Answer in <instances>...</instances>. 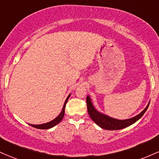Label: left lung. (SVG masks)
I'll return each mask as SVG.
<instances>
[{"instance_id": "1", "label": "left lung", "mask_w": 159, "mask_h": 159, "mask_svg": "<svg viewBox=\"0 0 159 159\" xmlns=\"http://www.w3.org/2000/svg\"><path fill=\"white\" fill-rule=\"evenodd\" d=\"M87 106H88L89 116L98 126L102 129H106V130H116L127 128V127L133 125L136 121H138L139 118L143 116L146 111L147 110L148 107L149 106V102L148 103L147 106L145 108L144 110H143L139 114L135 117H133V118L125 120L116 119V118H111V117L106 116V115L99 112L95 109L89 96L87 97Z\"/></svg>"}]
</instances>
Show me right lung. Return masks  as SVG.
Returning a JSON list of instances; mask_svg holds the SVG:
<instances>
[{"label":"right lung","mask_w":159,"mask_h":159,"mask_svg":"<svg viewBox=\"0 0 159 159\" xmlns=\"http://www.w3.org/2000/svg\"><path fill=\"white\" fill-rule=\"evenodd\" d=\"M70 95L71 94H69V95L68 96V97L66 98V101H65V103H64V105H63V107H62V111H61L60 114L59 115V116H57L55 119L52 120L51 121H49V122H48V123L42 124V125H31V124H29V125H31V127H34V128H38V129H50V128H53V127H54V126H56L57 125H58V124L60 123L61 121H62V118H63V117H64V115H65V107L66 105V102H67L68 99H69V97H70Z\"/></svg>","instance_id":"1"}]
</instances>
